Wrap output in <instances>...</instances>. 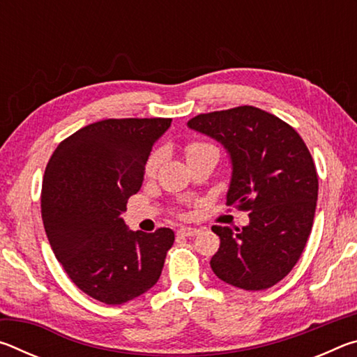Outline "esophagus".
I'll return each instance as SVG.
<instances>
[{
	"instance_id": "1",
	"label": "esophagus",
	"mask_w": 357,
	"mask_h": 357,
	"mask_svg": "<svg viewBox=\"0 0 357 357\" xmlns=\"http://www.w3.org/2000/svg\"><path fill=\"white\" fill-rule=\"evenodd\" d=\"M198 233H200V229L195 228V227H181V228L178 229V234H179V236H185V238L197 236Z\"/></svg>"
}]
</instances>
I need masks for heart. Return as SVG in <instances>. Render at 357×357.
<instances>
[{
    "mask_svg": "<svg viewBox=\"0 0 357 357\" xmlns=\"http://www.w3.org/2000/svg\"><path fill=\"white\" fill-rule=\"evenodd\" d=\"M206 151H217L213 144H208V143H192L187 146L185 149V154H187V159L193 155H198L202 153H206ZM160 160V154L159 153H153L149 155V159L146 162V173L151 174L154 173V170L157 168V164H159Z\"/></svg>",
    "mask_w": 357,
    "mask_h": 357,
    "instance_id": "1",
    "label": "heart"
}]
</instances>
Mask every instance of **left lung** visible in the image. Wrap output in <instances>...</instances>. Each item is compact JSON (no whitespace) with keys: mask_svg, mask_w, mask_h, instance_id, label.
Here are the masks:
<instances>
[{"mask_svg":"<svg viewBox=\"0 0 357 357\" xmlns=\"http://www.w3.org/2000/svg\"><path fill=\"white\" fill-rule=\"evenodd\" d=\"M187 128L227 151V204L250 213L241 229L213 227L220 247L211 268L249 291L274 287L298 263L312 231L318 176L309 149L291 126L250 105L198 114Z\"/></svg>","mask_w":357,"mask_h":357,"instance_id":"1","label":"left lung"}]
</instances>
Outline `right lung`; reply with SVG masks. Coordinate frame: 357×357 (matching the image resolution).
Listing matches in <instances>:
<instances>
[{"mask_svg": "<svg viewBox=\"0 0 357 357\" xmlns=\"http://www.w3.org/2000/svg\"><path fill=\"white\" fill-rule=\"evenodd\" d=\"M170 126V118L99 121L59 143L47 164V238L70 280L104 304H124L153 288L173 245V229L132 231L121 217Z\"/></svg>", "mask_w": 357, "mask_h": 357, "instance_id": "add662e5", "label": "right lung"}]
</instances>
